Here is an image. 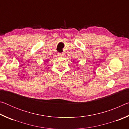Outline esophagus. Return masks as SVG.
<instances>
[{
  "instance_id": "obj_1",
  "label": "esophagus",
  "mask_w": 129,
  "mask_h": 129,
  "mask_svg": "<svg viewBox=\"0 0 129 129\" xmlns=\"http://www.w3.org/2000/svg\"><path fill=\"white\" fill-rule=\"evenodd\" d=\"M58 55L59 56H63V54L62 53H58Z\"/></svg>"
}]
</instances>
